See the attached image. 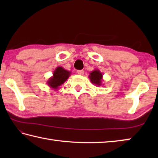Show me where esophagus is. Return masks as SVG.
<instances>
[{
    "label": "esophagus",
    "instance_id": "34e87169",
    "mask_svg": "<svg viewBox=\"0 0 158 158\" xmlns=\"http://www.w3.org/2000/svg\"><path fill=\"white\" fill-rule=\"evenodd\" d=\"M84 73V71L83 69H80V70H77V74H79V75H83Z\"/></svg>",
    "mask_w": 158,
    "mask_h": 158
}]
</instances>
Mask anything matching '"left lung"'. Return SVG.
I'll list each match as a JSON object with an SVG mask.
<instances>
[{
    "label": "left lung",
    "instance_id": "obj_1",
    "mask_svg": "<svg viewBox=\"0 0 158 158\" xmlns=\"http://www.w3.org/2000/svg\"><path fill=\"white\" fill-rule=\"evenodd\" d=\"M102 74L99 69H94L90 73L89 78L90 79V82L93 84H95L96 86H100L102 84L103 79H102Z\"/></svg>",
    "mask_w": 158,
    "mask_h": 158
}]
</instances>
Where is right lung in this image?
<instances>
[{
	"label": "right lung",
	"mask_w": 158,
	"mask_h": 158,
	"mask_svg": "<svg viewBox=\"0 0 158 158\" xmlns=\"http://www.w3.org/2000/svg\"><path fill=\"white\" fill-rule=\"evenodd\" d=\"M70 74V71L66 70L62 67H57L53 71V76L50 77L47 81V84L51 89L56 90L60 85L67 81Z\"/></svg>",
	"instance_id": "1"
}]
</instances>
